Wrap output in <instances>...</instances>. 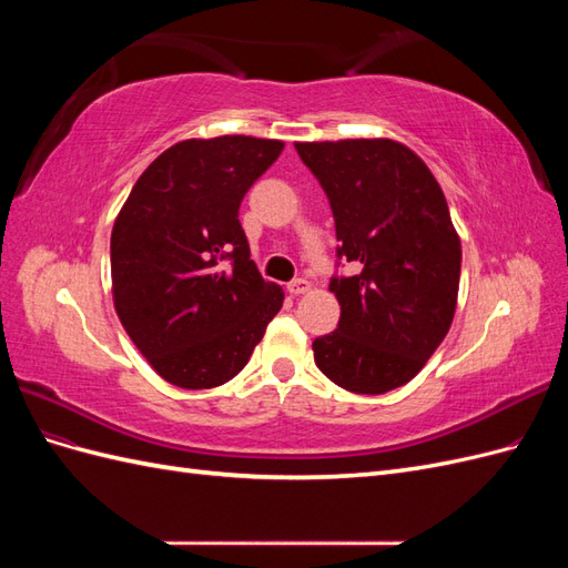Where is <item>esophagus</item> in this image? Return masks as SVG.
<instances>
[{"instance_id": "1", "label": "esophagus", "mask_w": 568, "mask_h": 568, "mask_svg": "<svg viewBox=\"0 0 568 568\" xmlns=\"http://www.w3.org/2000/svg\"><path fill=\"white\" fill-rule=\"evenodd\" d=\"M288 294L291 296H301V294H305V291H311V282L307 280H294V282H288Z\"/></svg>"}]
</instances>
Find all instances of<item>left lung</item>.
I'll return each instance as SVG.
<instances>
[{
    "label": "left lung",
    "instance_id": "8db88e82",
    "mask_svg": "<svg viewBox=\"0 0 568 568\" xmlns=\"http://www.w3.org/2000/svg\"><path fill=\"white\" fill-rule=\"evenodd\" d=\"M329 199L338 257L336 332L313 341L315 365L351 393L382 395L415 379L448 334L462 244L428 165L395 140L296 142Z\"/></svg>",
    "mask_w": 568,
    "mask_h": 568
}]
</instances>
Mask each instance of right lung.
<instances>
[{
  "label": "right lung",
  "instance_id": "add662e5",
  "mask_svg": "<svg viewBox=\"0 0 568 568\" xmlns=\"http://www.w3.org/2000/svg\"><path fill=\"white\" fill-rule=\"evenodd\" d=\"M284 142L246 134L184 140L134 182L111 232L113 305L168 384L203 390L248 363L284 291L251 261L239 205ZM233 261L222 271L217 260Z\"/></svg>",
  "mask_w": 568,
  "mask_h": 568
}]
</instances>
